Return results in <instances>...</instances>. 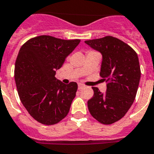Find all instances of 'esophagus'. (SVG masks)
I'll use <instances>...</instances> for the list:
<instances>
[{"label":"esophagus","mask_w":154,"mask_h":154,"mask_svg":"<svg viewBox=\"0 0 154 154\" xmlns=\"http://www.w3.org/2000/svg\"><path fill=\"white\" fill-rule=\"evenodd\" d=\"M83 88H85V85H82V84H79L78 85V89H82Z\"/></svg>","instance_id":"esophagus-1"}]
</instances>
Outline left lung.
<instances>
[{
  "label": "left lung",
  "mask_w": 154,
  "mask_h": 154,
  "mask_svg": "<svg viewBox=\"0 0 154 154\" xmlns=\"http://www.w3.org/2000/svg\"><path fill=\"white\" fill-rule=\"evenodd\" d=\"M85 42L102 54L100 75L108 82L104 93L92 87L94 95L88 101V110L100 122L112 124L126 115L135 99L141 77L138 54L112 36Z\"/></svg>",
  "instance_id": "obj_1"
}]
</instances>
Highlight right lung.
I'll return each instance as SVG.
<instances>
[{"mask_svg":"<svg viewBox=\"0 0 154 154\" xmlns=\"http://www.w3.org/2000/svg\"><path fill=\"white\" fill-rule=\"evenodd\" d=\"M80 41L40 35L27 41L19 51L15 64L19 97L28 113L40 123L56 124L69 113L77 84L62 83L55 73Z\"/></svg>","mask_w":154,"mask_h":154,"instance_id":"obj_1","label":"right lung"}]
</instances>
